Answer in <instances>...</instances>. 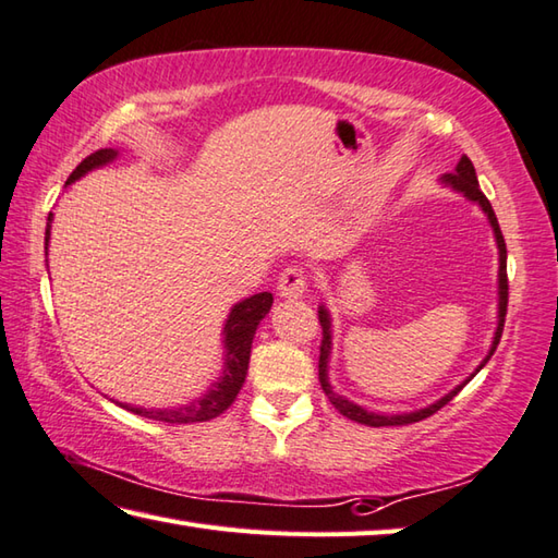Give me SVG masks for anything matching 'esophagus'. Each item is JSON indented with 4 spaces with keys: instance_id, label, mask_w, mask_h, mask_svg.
Here are the masks:
<instances>
[{
    "instance_id": "1",
    "label": "esophagus",
    "mask_w": 558,
    "mask_h": 558,
    "mask_svg": "<svg viewBox=\"0 0 558 558\" xmlns=\"http://www.w3.org/2000/svg\"><path fill=\"white\" fill-rule=\"evenodd\" d=\"M307 292V276L302 268H286L278 278V295L300 300Z\"/></svg>"
}]
</instances>
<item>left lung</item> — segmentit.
Returning <instances> with one entry per match:
<instances>
[{
    "instance_id": "1",
    "label": "left lung",
    "mask_w": 558,
    "mask_h": 558,
    "mask_svg": "<svg viewBox=\"0 0 558 558\" xmlns=\"http://www.w3.org/2000/svg\"><path fill=\"white\" fill-rule=\"evenodd\" d=\"M444 185L453 187L456 192H461L463 197H469L471 202H475V205H481V209L488 215L490 219V227L495 231V241H498V251H500V272H498V295H500V302H498V329H495V337H493V347L488 351V356L483 359V363L478 368H475V373H478L485 363L490 361V356L495 353V349H498L500 343V337H502V327H505V314H508V246H505V239H502V231H500V225H498V217H495V211L490 207L488 197L483 195L481 187H478V178H475V168L469 160V156H461L459 166H456L453 173L444 175L441 178ZM319 324H322V347H319V383H322V390L327 392L329 402L337 408L343 417H349L353 422L359 424H368V427H400V424H412V422H420V420H427L429 414H434L437 410H441L444 404H447L449 400H453L456 395H459V390L463 388L465 383H469L473 376L465 380L463 385H459V388H453L449 395H444L441 400H437L434 404H429V408L424 410H417V412H404V414H376V412H368L359 408V404L349 402L347 398H341V395H337L331 390V383H329V353H331V317L327 307H319Z\"/></svg>"
}]
</instances>
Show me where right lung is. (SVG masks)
Returning <instances> with one entry per match:
<instances>
[{
  "label": "right lung",
  "instance_id": "obj_1",
  "mask_svg": "<svg viewBox=\"0 0 558 558\" xmlns=\"http://www.w3.org/2000/svg\"><path fill=\"white\" fill-rule=\"evenodd\" d=\"M117 156L119 154L114 148L95 150L93 156H87L83 163L73 170V175L68 178L65 185L75 182L77 178H83L85 173H89V170L111 163ZM50 221H53V211L48 215V225H46V253H48V239H50ZM270 307H272L270 292H258V295H251L231 307L229 319L225 324V349H227L225 373H221V378L211 385L199 400L190 404H180V408H168V410L134 408V404H126V402H117V404L119 408L138 414V417H148V420L168 422V424H195V422H207V420L219 417V414L236 400L241 385L246 380L253 333H256L260 319L266 317Z\"/></svg>",
  "mask_w": 558,
  "mask_h": 558
}]
</instances>
